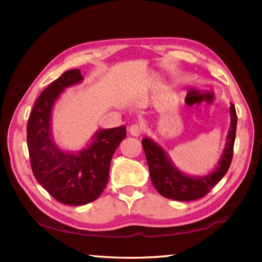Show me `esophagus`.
Returning <instances> with one entry per match:
<instances>
[{
  "label": "esophagus",
  "instance_id": "1",
  "mask_svg": "<svg viewBox=\"0 0 262 262\" xmlns=\"http://www.w3.org/2000/svg\"><path fill=\"white\" fill-rule=\"evenodd\" d=\"M143 132V127L141 125H132L129 127V133L133 136H140Z\"/></svg>",
  "mask_w": 262,
  "mask_h": 262
}]
</instances>
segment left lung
<instances>
[{
    "mask_svg": "<svg viewBox=\"0 0 262 262\" xmlns=\"http://www.w3.org/2000/svg\"><path fill=\"white\" fill-rule=\"evenodd\" d=\"M237 114L234 105L230 106V128L227 143L216 167L210 173L192 177L181 172L172 163L168 154L150 137L142 140L147 157L150 178L157 192L164 198L177 201H193L205 196L227 173L232 161L233 144L236 139Z\"/></svg>",
    "mask_w": 262,
    "mask_h": 262,
    "instance_id": "8db88e82",
    "label": "left lung"
}]
</instances>
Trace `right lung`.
<instances>
[{
  "label": "right lung",
  "instance_id": "add662e5",
  "mask_svg": "<svg viewBox=\"0 0 262 262\" xmlns=\"http://www.w3.org/2000/svg\"><path fill=\"white\" fill-rule=\"evenodd\" d=\"M79 69L68 70L38 97L28 121L32 172L43 188L63 205L83 206L97 200L108 181L111 159L126 137V127L97 130L78 151H64L52 133V112L64 89L83 81Z\"/></svg>",
  "mask_w": 262,
  "mask_h": 262
}]
</instances>
